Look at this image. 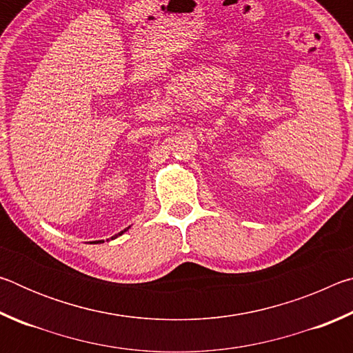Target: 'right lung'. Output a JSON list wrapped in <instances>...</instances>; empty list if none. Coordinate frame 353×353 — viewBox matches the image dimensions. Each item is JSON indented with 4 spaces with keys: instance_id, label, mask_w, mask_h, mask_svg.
<instances>
[{
    "instance_id": "obj_1",
    "label": "right lung",
    "mask_w": 353,
    "mask_h": 353,
    "mask_svg": "<svg viewBox=\"0 0 353 353\" xmlns=\"http://www.w3.org/2000/svg\"><path fill=\"white\" fill-rule=\"evenodd\" d=\"M128 229H129V227H128ZM128 229H124V230H121V232H119V234H117V235H113V236H112V240H115V238H118L119 235H123V234H124V232H126ZM94 243H104V241H94Z\"/></svg>"
}]
</instances>
